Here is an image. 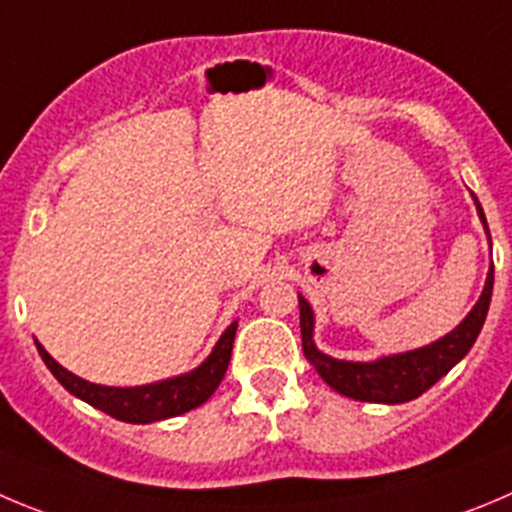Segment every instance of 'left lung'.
Here are the masks:
<instances>
[{
  "mask_svg": "<svg viewBox=\"0 0 512 512\" xmlns=\"http://www.w3.org/2000/svg\"><path fill=\"white\" fill-rule=\"evenodd\" d=\"M477 207V217H480L482 227H485L487 242H490V229H487L485 212H482L480 202L472 194ZM493 280L495 270L490 265L485 278V288H482L480 298L472 305L470 313L465 315V321L457 328H452L447 336L439 341L427 343L422 348L404 353H389V356H379L374 361H346V358H333L323 353L315 346L313 328L315 315L308 300L298 293L300 305V333H303V351L305 358L315 366V371L321 374V379L331 386L338 394L348 396L356 401H374V404H404L417 396H422L429 386L437 384L452 366H457L472 343L477 341L482 331V323L487 318V308H490V298H493Z\"/></svg>",
  "mask_w": 512,
  "mask_h": 512,
  "instance_id": "left-lung-1",
  "label": "left lung"
}]
</instances>
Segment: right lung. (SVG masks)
I'll list each match as a JSON object with an SVG mask.
<instances>
[{"label":"right lung","mask_w":512,"mask_h":512,"mask_svg":"<svg viewBox=\"0 0 512 512\" xmlns=\"http://www.w3.org/2000/svg\"><path fill=\"white\" fill-rule=\"evenodd\" d=\"M234 333H237V321L229 323L227 331H224L222 336H219V341L214 343L212 353L204 358L197 369L143 386L93 384V381L80 379L73 371H68L65 366L57 364L55 358L42 348V343L35 341V346L37 351H40L47 369L52 371V376H55L70 394L83 399L90 407L100 409V412L111 414L113 419H121V422L151 424L161 422V419L179 417V414L202 407L204 401L217 391L219 381L227 374L229 358H232Z\"/></svg>","instance_id":"add662e5"}]
</instances>
